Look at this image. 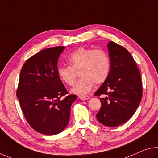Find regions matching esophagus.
<instances>
[{
	"mask_svg": "<svg viewBox=\"0 0 158 158\" xmlns=\"http://www.w3.org/2000/svg\"><path fill=\"white\" fill-rule=\"evenodd\" d=\"M79 99H81V101H86V100H89L90 98V97L88 96H79Z\"/></svg>",
	"mask_w": 158,
	"mask_h": 158,
	"instance_id": "obj_1",
	"label": "esophagus"
}]
</instances>
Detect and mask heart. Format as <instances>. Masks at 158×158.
<instances>
[{
  "mask_svg": "<svg viewBox=\"0 0 158 158\" xmlns=\"http://www.w3.org/2000/svg\"><path fill=\"white\" fill-rule=\"evenodd\" d=\"M68 62L69 66L59 67L57 72L61 81L69 86L74 84L77 73L79 74L81 78L71 90L74 94H88L94 82L103 83L109 76L110 62L108 55L103 50L79 48L69 55Z\"/></svg>",
  "mask_w": 158,
  "mask_h": 158,
  "instance_id": "obj_1",
  "label": "heart"
}]
</instances>
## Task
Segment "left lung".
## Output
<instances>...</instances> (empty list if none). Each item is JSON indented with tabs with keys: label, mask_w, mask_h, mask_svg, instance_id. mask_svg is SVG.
Instances as JSON below:
<instances>
[{
	"label": "left lung",
	"mask_w": 158,
	"mask_h": 158,
	"mask_svg": "<svg viewBox=\"0 0 158 158\" xmlns=\"http://www.w3.org/2000/svg\"><path fill=\"white\" fill-rule=\"evenodd\" d=\"M110 70L109 76L95 96L101 107L96 114L98 121L107 127L119 126L131 118L142 98L141 74L136 62L124 47L113 41L107 44Z\"/></svg>",
	"instance_id": "left-lung-1"
}]
</instances>
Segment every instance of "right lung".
Masks as SVG:
<instances>
[{
  "instance_id": "right-lung-1",
  "label": "right lung",
  "mask_w": 158,
  "mask_h": 158,
  "mask_svg": "<svg viewBox=\"0 0 158 158\" xmlns=\"http://www.w3.org/2000/svg\"><path fill=\"white\" fill-rule=\"evenodd\" d=\"M64 49L52 47L37 52L26 61L19 75L17 97L22 110L30 126L45 135H56L65 129L77 99L76 95H67L57 75L58 57Z\"/></svg>"
}]
</instances>
